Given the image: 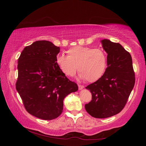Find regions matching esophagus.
Listing matches in <instances>:
<instances>
[{
  "label": "esophagus",
  "instance_id": "1",
  "mask_svg": "<svg viewBox=\"0 0 146 146\" xmlns=\"http://www.w3.org/2000/svg\"><path fill=\"white\" fill-rule=\"evenodd\" d=\"M83 88H84V86L81 85H78V88H79L80 90H81L83 89Z\"/></svg>",
  "mask_w": 146,
  "mask_h": 146
}]
</instances>
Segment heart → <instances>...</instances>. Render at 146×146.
Listing matches in <instances>:
<instances>
[{
	"mask_svg": "<svg viewBox=\"0 0 146 146\" xmlns=\"http://www.w3.org/2000/svg\"><path fill=\"white\" fill-rule=\"evenodd\" d=\"M68 56L58 55L56 63L65 75L71 76L77 70L79 78L95 82L103 76L106 70L107 56L100 48L77 46L68 49Z\"/></svg>",
	"mask_w": 146,
	"mask_h": 146,
	"instance_id": "heart-1",
	"label": "heart"
}]
</instances>
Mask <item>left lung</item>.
I'll list each match as a JSON object with an SVG mask.
<instances>
[{
	"instance_id": "left-lung-1",
	"label": "left lung",
	"mask_w": 146,
	"mask_h": 146,
	"mask_svg": "<svg viewBox=\"0 0 146 146\" xmlns=\"http://www.w3.org/2000/svg\"><path fill=\"white\" fill-rule=\"evenodd\" d=\"M100 42L107 54V68L100 79L85 87L92 99L85 107L91 116L105 119L124 107L134 86L135 74L131 56L122 45L109 39Z\"/></svg>"
}]
</instances>
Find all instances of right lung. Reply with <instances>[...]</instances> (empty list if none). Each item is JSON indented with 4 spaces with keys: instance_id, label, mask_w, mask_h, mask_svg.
<instances>
[{
    "instance_id": "obj_1",
    "label": "right lung",
    "mask_w": 146,
    "mask_h": 146,
    "mask_svg": "<svg viewBox=\"0 0 146 146\" xmlns=\"http://www.w3.org/2000/svg\"><path fill=\"white\" fill-rule=\"evenodd\" d=\"M60 51L50 41H38L24 48L18 59L15 88L27 112L39 119L60 116L64 98L78 90L56 63Z\"/></svg>"
}]
</instances>
